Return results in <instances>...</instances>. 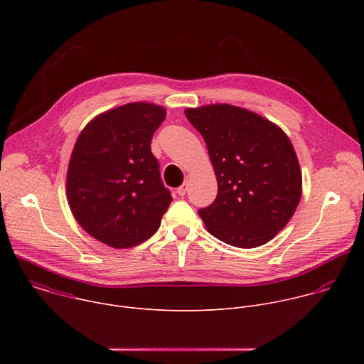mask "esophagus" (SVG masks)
<instances>
[{"label":"esophagus","instance_id":"1","mask_svg":"<svg viewBox=\"0 0 364 364\" xmlns=\"http://www.w3.org/2000/svg\"><path fill=\"white\" fill-rule=\"evenodd\" d=\"M187 190H188V183H187V181H186V183H184V184H183V186H180V187H178V188H177V194H178V196H181V197H183V196H184V194H186V193H187Z\"/></svg>","mask_w":364,"mask_h":364}]
</instances>
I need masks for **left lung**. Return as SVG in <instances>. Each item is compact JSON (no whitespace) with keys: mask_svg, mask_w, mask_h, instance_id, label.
Returning a JSON list of instances; mask_svg holds the SVG:
<instances>
[{"mask_svg":"<svg viewBox=\"0 0 364 364\" xmlns=\"http://www.w3.org/2000/svg\"><path fill=\"white\" fill-rule=\"evenodd\" d=\"M204 138L218 197L198 215L209 233L243 249L274 239L294 216L302 174L288 135L269 119L229 103L184 111Z\"/></svg>","mask_w":364,"mask_h":364,"instance_id":"1","label":"left lung"}]
</instances>
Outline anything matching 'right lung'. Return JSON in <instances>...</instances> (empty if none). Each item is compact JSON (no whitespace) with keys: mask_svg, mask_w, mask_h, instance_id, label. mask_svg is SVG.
Returning a JSON list of instances; mask_svg holds the SVG:
<instances>
[{"mask_svg":"<svg viewBox=\"0 0 364 364\" xmlns=\"http://www.w3.org/2000/svg\"><path fill=\"white\" fill-rule=\"evenodd\" d=\"M166 115L161 105L131 102L99 114L79 134L66 194L76 222L96 240L127 249L160 228L173 197L149 144Z\"/></svg>","mask_w":364,"mask_h":364,"instance_id":"right-lung-1","label":"right lung"}]
</instances>
